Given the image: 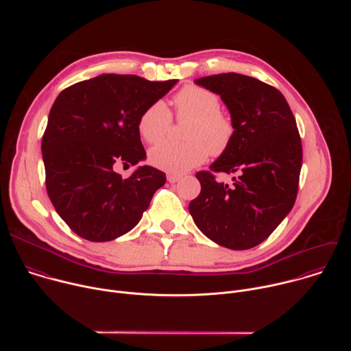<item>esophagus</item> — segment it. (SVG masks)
Instances as JSON below:
<instances>
[{
	"label": "esophagus",
	"instance_id": "34e87169",
	"mask_svg": "<svg viewBox=\"0 0 351 351\" xmlns=\"http://www.w3.org/2000/svg\"><path fill=\"white\" fill-rule=\"evenodd\" d=\"M167 179H168L169 183H176V182H179L182 179V176L180 175H175V173H168Z\"/></svg>",
	"mask_w": 351,
	"mask_h": 351
}]
</instances>
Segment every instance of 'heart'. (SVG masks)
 <instances>
[{"label": "heart", "mask_w": 351, "mask_h": 351, "mask_svg": "<svg viewBox=\"0 0 351 351\" xmlns=\"http://www.w3.org/2000/svg\"><path fill=\"white\" fill-rule=\"evenodd\" d=\"M173 104L179 119H191L184 137L189 141H165L149 149L152 164L169 173H184L202 165L210 156L225 154L234 138V122L221 110L215 93L194 84L184 86L175 97ZM172 115L161 99L149 104L140 115L137 129L147 143H158L169 132Z\"/></svg>", "instance_id": "heart-1"}]
</instances>
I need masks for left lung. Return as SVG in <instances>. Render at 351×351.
Returning <instances> with one entry per match:
<instances>
[{
	"label": "left lung",
	"instance_id": "1",
	"mask_svg": "<svg viewBox=\"0 0 351 351\" xmlns=\"http://www.w3.org/2000/svg\"><path fill=\"white\" fill-rule=\"evenodd\" d=\"M195 84L219 94L234 122L228 152L210 167L233 175L232 184L202 171V191L189 204L208 239L232 250L263 243L294 206L303 162L302 138L283 94L240 73L199 77Z\"/></svg>",
	"mask_w": 351,
	"mask_h": 351
}]
</instances>
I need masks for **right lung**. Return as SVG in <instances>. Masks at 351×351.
Here are the masks:
<instances>
[{
    "label": "right lung",
    "instance_id": "1",
    "mask_svg": "<svg viewBox=\"0 0 351 351\" xmlns=\"http://www.w3.org/2000/svg\"><path fill=\"white\" fill-rule=\"evenodd\" d=\"M176 82L106 73L57 97L41 141L45 187L77 236L110 241L128 233L165 184V173L153 167H138L128 178L115 169L145 160L138 118Z\"/></svg>",
    "mask_w": 351,
    "mask_h": 351
}]
</instances>
